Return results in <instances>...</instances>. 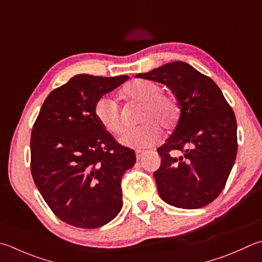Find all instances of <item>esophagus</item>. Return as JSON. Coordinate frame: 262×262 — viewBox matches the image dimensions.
Returning <instances> with one entry per match:
<instances>
[{
    "mask_svg": "<svg viewBox=\"0 0 262 262\" xmlns=\"http://www.w3.org/2000/svg\"><path fill=\"white\" fill-rule=\"evenodd\" d=\"M144 152H145V150L137 149V150H136V156H137V160H140L141 157H142V155H144Z\"/></svg>",
    "mask_w": 262,
    "mask_h": 262,
    "instance_id": "1",
    "label": "esophagus"
}]
</instances>
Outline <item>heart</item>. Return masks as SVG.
<instances>
[{"label": "heart", "instance_id": "b5f03b06", "mask_svg": "<svg viewBox=\"0 0 262 262\" xmlns=\"http://www.w3.org/2000/svg\"><path fill=\"white\" fill-rule=\"evenodd\" d=\"M157 82L136 80L123 88L121 96L131 103L141 105L137 120L142 123L122 137L121 142L130 147H148L156 144L161 138V129L171 130L179 120V105L173 96L161 92ZM93 114L99 124L112 135H122L126 122L118 103L108 96L97 99Z\"/></svg>", "mask_w": 262, "mask_h": 262}]
</instances>
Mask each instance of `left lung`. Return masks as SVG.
I'll return each instance as SVG.
<instances>
[{
  "instance_id": "obj_1",
  "label": "left lung",
  "mask_w": 262,
  "mask_h": 262,
  "mask_svg": "<svg viewBox=\"0 0 262 262\" xmlns=\"http://www.w3.org/2000/svg\"><path fill=\"white\" fill-rule=\"evenodd\" d=\"M136 77L169 86L180 116L173 133L157 151V190L167 204L200 209L225 188L237 154V123L233 108L209 76L184 61H173ZM182 155L177 158L172 152Z\"/></svg>"
}]
</instances>
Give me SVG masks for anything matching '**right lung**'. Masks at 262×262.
Here are the masks:
<instances>
[{"instance_id": "add662e5", "label": "right lung", "mask_w": 262, "mask_h": 262, "mask_svg": "<svg viewBox=\"0 0 262 262\" xmlns=\"http://www.w3.org/2000/svg\"><path fill=\"white\" fill-rule=\"evenodd\" d=\"M127 78L74 76L49 93L34 123L33 180L49 208L68 225L98 228L122 209V177L135 165L136 152L103 129L93 106Z\"/></svg>"}]
</instances>
